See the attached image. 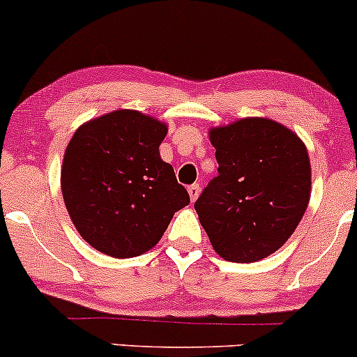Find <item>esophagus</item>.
Returning a JSON list of instances; mask_svg holds the SVG:
<instances>
[{
  "label": "esophagus",
  "mask_w": 357,
  "mask_h": 357,
  "mask_svg": "<svg viewBox=\"0 0 357 357\" xmlns=\"http://www.w3.org/2000/svg\"><path fill=\"white\" fill-rule=\"evenodd\" d=\"M199 191H202L199 184H191V186L188 188V192H190L191 202H196V198H198V196H199Z\"/></svg>",
  "instance_id": "esophagus-1"
}]
</instances>
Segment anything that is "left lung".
Instances as JSON below:
<instances>
[{
	"instance_id": "1",
	"label": "left lung",
	"mask_w": 357,
	"mask_h": 357,
	"mask_svg": "<svg viewBox=\"0 0 357 357\" xmlns=\"http://www.w3.org/2000/svg\"><path fill=\"white\" fill-rule=\"evenodd\" d=\"M218 176L195 210L213 248L238 264L277 252L296 231L310 198L304 142L270 119H241L211 129Z\"/></svg>"
}]
</instances>
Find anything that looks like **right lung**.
I'll list each match as a JSON object with an SVG mask.
<instances>
[{
	"mask_svg": "<svg viewBox=\"0 0 357 357\" xmlns=\"http://www.w3.org/2000/svg\"><path fill=\"white\" fill-rule=\"evenodd\" d=\"M167 127L137 110H116L77 129L65 151L61 192L82 238L114 258L153 248L190 204L159 155Z\"/></svg>",
	"mask_w": 357,
	"mask_h": 357,
	"instance_id": "right-lung-1",
	"label": "right lung"
}]
</instances>
